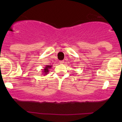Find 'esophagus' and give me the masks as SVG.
Segmentation results:
<instances>
[{"instance_id":"1","label":"esophagus","mask_w":122,"mask_h":122,"mask_svg":"<svg viewBox=\"0 0 122 122\" xmlns=\"http://www.w3.org/2000/svg\"><path fill=\"white\" fill-rule=\"evenodd\" d=\"M64 63V61H60V64H63Z\"/></svg>"}]
</instances>
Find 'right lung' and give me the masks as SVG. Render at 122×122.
I'll use <instances>...</instances> for the list:
<instances>
[{
    "label": "right lung",
    "mask_w": 122,
    "mask_h": 122,
    "mask_svg": "<svg viewBox=\"0 0 122 122\" xmlns=\"http://www.w3.org/2000/svg\"><path fill=\"white\" fill-rule=\"evenodd\" d=\"M52 65H46V66H45L44 69H43L42 71V74L43 75H46L47 73H48L49 72V69L51 68Z\"/></svg>",
    "instance_id": "obj_1"
}]
</instances>
